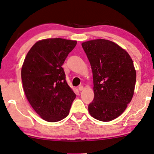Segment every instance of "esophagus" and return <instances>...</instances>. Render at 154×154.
<instances>
[{
  "label": "esophagus",
  "mask_w": 154,
  "mask_h": 154,
  "mask_svg": "<svg viewBox=\"0 0 154 154\" xmlns=\"http://www.w3.org/2000/svg\"><path fill=\"white\" fill-rule=\"evenodd\" d=\"M79 90H80V91H82V90H83V85H80L79 87Z\"/></svg>",
  "instance_id": "esophagus-1"
}]
</instances>
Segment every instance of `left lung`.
Listing matches in <instances>:
<instances>
[{
    "mask_svg": "<svg viewBox=\"0 0 154 154\" xmlns=\"http://www.w3.org/2000/svg\"><path fill=\"white\" fill-rule=\"evenodd\" d=\"M91 65L94 100L88 105L92 117L108 122L127 108L133 97L136 71L129 54L112 41L97 39L82 43Z\"/></svg>",
    "mask_w": 154,
    "mask_h": 154,
    "instance_id": "obj_1",
    "label": "left lung"
}]
</instances>
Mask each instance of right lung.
<instances>
[{
    "mask_svg": "<svg viewBox=\"0 0 154 154\" xmlns=\"http://www.w3.org/2000/svg\"><path fill=\"white\" fill-rule=\"evenodd\" d=\"M77 42L63 38L38 41L32 46L22 68L23 88L35 112L48 122L69 115L75 94L66 81L62 64Z\"/></svg>",
    "mask_w": 154,
    "mask_h": 154,
    "instance_id": "obj_1",
    "label": "right lung"
}]
</instances>
